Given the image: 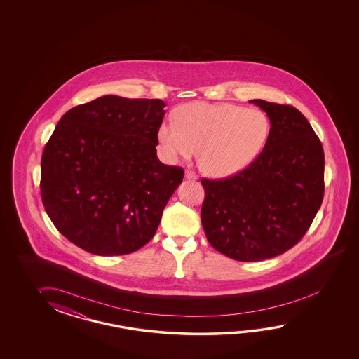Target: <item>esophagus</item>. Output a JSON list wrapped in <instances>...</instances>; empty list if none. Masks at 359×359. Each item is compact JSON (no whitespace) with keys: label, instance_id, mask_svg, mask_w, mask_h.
Instances as JSON below:
<instances>
[{"label":"esophagus","instance_id":"34e87169","mask_svg":"<svg viewBox=\"0 0 359 359\" xmlns=\"http://www.w3.org/2000/svg\"><path fill=\"white\" fill-rule=\"evenodd\" d=\"M184 177H186V180H194V181H196L198 178V175L194 170H189V169L184 172Z\"/></svg>","mask_w":359,"mask_h":359}]
</instances>
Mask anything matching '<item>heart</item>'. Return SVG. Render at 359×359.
Wrapping results in <instances>:
<instances>
[{
    "instance_id": "obj_1",
    "label": "heart",
    "mask_w": 359,
    "mask_h": 359,
    "mask_svg": "<svg viewBox=\"0 0 359 359\" xmlns=\"http://www.w3.org/2000/svg\"><path fill=\"white\" fill-rule=\"evenodd\" d=\"M269 130L267 115L258 109L190 102L177 110L176 123L161 124L158 138L170 159H189L200 151L201 169L221 178L250 165L267 144Z\"/></svg>"
}]
</instances>
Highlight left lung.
Returning <instances> with one entry per match:
<instances>
[{
    "label": "left lung",
    "instance_id": "8db88e82",
    "mask_svg": "<svg viewBox=\"0 0 359 359\" xmlns=\"http://www.w3.org/2000/svg\"><path fill=\"white\" fill-rule=\"evenodd\" d=\"M250 102L271 122L262 153L235 176L201 180L206 238L240 262L273 258L298 244L325 192L323 147L304 115L291 105Z\"/></svg>",
    "mask_w": 359,
    "mask_h": 359
}]
</instances>
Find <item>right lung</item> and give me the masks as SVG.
<instances>
[{
    "mask_svg": "<svg viewBox=\"0 0 359 359\" xmlns=\"http://www.w3.org/2000/svg\"><path fill=\"white\" fill-rule=\"evenodd\" d=\"M159 99L107 95L68 110L41 159V196L62 236L96 255L136 252L153 238L181 167L156 156Z\"/></svg>",
    "mask_w": 359,
    "mask_h": 359,
    "instance_id": "obj_1",
    "label": "right lung"
}]
</instances>
